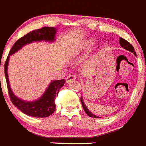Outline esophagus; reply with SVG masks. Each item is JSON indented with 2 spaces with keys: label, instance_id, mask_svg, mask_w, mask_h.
<instances>
[{
  "label": "esophagus",
  "instance_id": "obj_1",
  "mask_svg": "<svg viewBox=\"0 0 146 146\" xmlns=\"http://www.w3.org/2000/svg\"><path fill=\"white\" fill-rule=\"evenodd\" d=\"M75 79H76V76L74 75V74H70V75H69L68 77H66V83H69L71 81H72V80H74Z\"/></svg>",
  "mask_w": 146,
  "mask_h": 146
}]
</instances>
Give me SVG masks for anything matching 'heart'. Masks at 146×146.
Masks as SVG:
<instances>
[{
    "label": "heart",
    "mask_w": 146,
    "mask_h": 146,
    "mask_svg": "<svg viewBox=\"0 0 146 146\" xmlns=\"http://www.w3.org/2000/svg\"><path fill=\"white\" fill-rule=\"evenodd\" d=\"M95 42H96V40L93 38H90V39L86 40L82 42L81 46L80 47V50H88L94 45Z\"/></svg>",
    "instance_id": "b5f03b06"
}]
</instances>
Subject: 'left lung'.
I'll return each instance as SVG.
<instances>
[{
	"instance_id": "left-lung-1",
	"label": "left lung",
	"mask_w": 146,
	"mask_h": 146,
	"mask_svg": "<svg viewBox=\"0 0 146 146\" xmlns=\"http://www.w3.org/2000/svg\"><path fill=\"white\" fill-rule=\"evenodd\" d=\"M119 44H120V45L122 47V48H124L125 49V50H129V51L132 52V53H134V55H135L136 56V53H135V49H134V48H133V46H132V45H131L129 42H127L126 40L123 39V38H121V37H119ZM80 101H81V104H82V107H83V109H84V110H85V113H86L89 116V117H93V118H100L99 117H98V116H96V115L93 114L92 112L90 111L89 109H88V108H87L86 106H85V103H84L83 99H82V97H81V98H80Z\"/></svg>"
}]
</instances>
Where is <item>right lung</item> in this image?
Here are the masks:
<instances>
[{
  "label": "right lung",
  "mask_w": 146,
  "mask_h": 146,
  "mask_svg": "<svg viewBox=\"0 0 146 146\" xmlns=\"http://www.w3.org/2000/svg\"><path fill=\"white\" fill-rule=\"evenodd\" d=\"M56 34V29L55 27H44L40 29H35L27 33L14 44L5 62L4 71H5L8 91L11 101L15 106H17V108H18L19 110L30 117L43 118V117H49L50 114H52L56 109V104L54 101L55 98L58 96L60 88L64 85L66 81L64 79L52 81L45 93L40 98L35 101H23L14 94L10 87L9 75H8V65H9V58L11 55L18 51L27 44L42 40L53 42L55 40Z\"/></svg>",
  "instance_id": "1"
}]
</instances>
